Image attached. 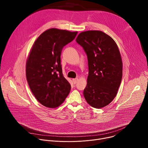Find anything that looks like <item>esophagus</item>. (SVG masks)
Instances as JSON below:
<instances>
[{
	"mask_svg": "<svg viewBox=\"0 0 148 148\" xmlns=\"http://www.w3.org/2000/svg\"><path fill=\"white\" fill-rule=\"evenodd\" d=\"M78 78H73V82H74V84H75L78 82Z\"/></svg>",
	"mask_w": 148,
	"mask_h": 148,
	"instance_id": "esophagus-1",
	"label": "esophagus"
}]
</instances>
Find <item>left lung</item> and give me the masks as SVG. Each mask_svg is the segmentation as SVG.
<instances>
[{"label": "left lung", "instance_id": "8db88e82", "mask_svg": "<svg viewBox=\"0 0 148 148\" xmlns=\"http://www.w3.org/2000/svg\"><path fill=\"white\" fill-rule=\"evenodd\" d=\"M77 43L88 58V75L84 96L95 108L110 103L116 97L122 77V62L119 49L108 35L98 30L78 34Z\"/></svg>", "mask_w": 148, "mask_h": 148}]
</instances>
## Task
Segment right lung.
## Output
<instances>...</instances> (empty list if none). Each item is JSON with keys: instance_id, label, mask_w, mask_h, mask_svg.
<instances>
[{"instance_id": "obj_1", "label": "right lung", "mask_w": 148, "mask_h": 148, "mask_svg": "<svg viewBox=\"0 0 148 148\" xmlns=\"http://www.w3.org/2000/svg\"><path fill=\"white\" fill-rule=\"evenodd\" d=\"M77 32L50 29L35 41L26 62L30 88L38 101L48 108L58 107L70 93L71 86L62 74L61 54Z\"/></svg>"}]
</instances>
